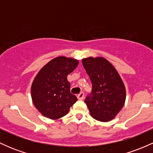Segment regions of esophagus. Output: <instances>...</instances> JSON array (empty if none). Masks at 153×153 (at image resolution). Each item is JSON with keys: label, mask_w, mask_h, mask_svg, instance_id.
Instances as JSON below:
<instances>
[{"label": "esophagus", "mask_w": 153, "mask_h": 153, "mask_svg": "<svg viewBox=\"0 0 153 153\" xmlns=\"http://www.w3.org/2000/svg\"><path fill=\"white\" fill-rule=\"evenodd\" d=\"M83 98H84V94L82 92H81L80 94H79L78 95V100H82V99H83Z\"/></svg>", "instance_id": "34e87169"}]
</instances>
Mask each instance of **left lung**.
<instances>
[{"label": "left lung", "instance_id": "obj_1", "mask_svg": "<svg viewBox=\"0 0 153 153\" xmlns=\"http://www.w3.org/2000/svg\"><path fill=\"white\" fill-rule=\"evenodd\" d=\"M92 83V93L85 99L93 118L107 122L114 119L124 106L126 89L115 68L102 57L82 59Z\"/></svg>", "mask_w": 153, "mask_h": 153}]
</instances>
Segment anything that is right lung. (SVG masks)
Segmentation results:
<instances>
[{
	"instance_id": "1",
	"label": "right lung",
	"mask_w": 153,
	"mask_h": 153,
	"mask_svg": "<svg viewBox=\"0 0 153 153\" xmlns=\"http://www.w3.org/2000/svg\"><path fill=\"white\" fill-rule=\"evenodd\" d=\"M77 59L59 56L39 71L31 87L33 103L44 117L57 119L65 116L77 101L67 77L78 66Z\"/></svg>"
}]
</instances>
